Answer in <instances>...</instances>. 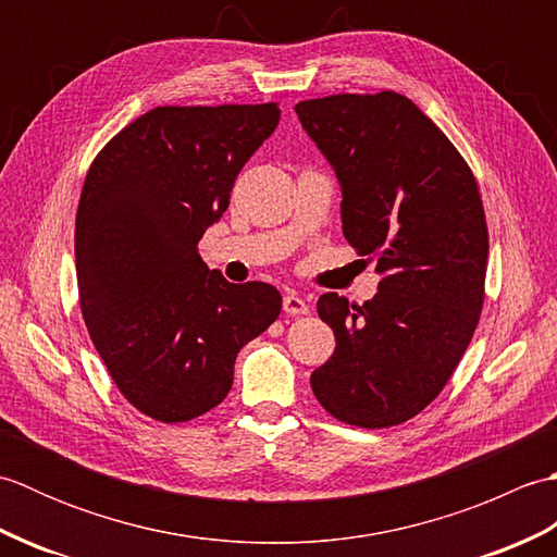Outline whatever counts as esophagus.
I'll return each instance as SVG.
<instances>
[{
  "instance_id": "obj_1",
  "label": "esophagus",
  "mask_w": 557,
  "mask_h": 557,
  "mask_svg": "<svg viewBox=\"0 0 557 557\" xmlns=\"http://www.w3.org/2000/svg\"><path fill=\"white\" fill-rule=\"evenodd\" d=\"M282 309L289 315H306L309 313V304H306V299H301L299 294H287V297L282 299Z\"/></svg>"
}]
</instances>
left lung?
I'll use <instances>...</instances> for the list:
<instances>
[{
	"mask_svg": "<svg viewBox=\"0 0 557 557\" xmlns=\"http://www.w3.org/2000/svg\"><path fill=\"white\" fill-rule=\"evenodd\" d=\"M294 110L337 172L345 239L383 275L363 306L335 292L318 299L337 347L313 371V395L359 429L405 423L443 393L479 325L488 224L476 176L395 90Z\"/></svg>",
	"mask_w": 557,
	"mask_h": 557,
	"instance_id": "1",
	"label": "left lung"
}]
</instances>
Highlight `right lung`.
Listing matches in <instances>:
<instances>
[{
  "label": "right lung",
  "instance_id": "add662e5",
  "mask_svg": "<svg viewBox=\"0 0 557 557\" xmlns=\"http://www.w3.org/2000/svg\"><path fill=\"white\" fill-rule=\"evenodd\" d=\"M280 104H164L104 146L76 212L81 313L126 401L162 423L215 409L239 349L277 321L280 292L232 285L198 253Z\"/></svg>",
  "mask_w": 557,
  "mask_h": 557
}]
</instances>
